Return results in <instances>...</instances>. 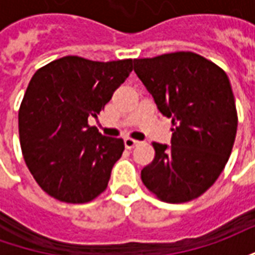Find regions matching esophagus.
I'll list each match as a JSON object with an SVG mask.
<instances>
[{
	"label": "esophagus",
	"mask_w": 255,
	"mask_h": 255,
	"mask_svg": "<svg viewBox=\"0 0 255 255\" xmlns=\"http://www.w3.org/2000/svg\"><path fill=\"white\" fill-rule=\"evenodd\" d=\"M124 144H126V147H127V149H133V147H135V146H138L139 144V140H135V139H132V138H126L124 139Z\"/></svg>",
	"instance_id": "1"
}]
</instances>
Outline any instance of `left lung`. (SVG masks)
Here are the masks:
<instances>
[{"label": "left lung", "instance_id": "obj_1", "mask_svg": "<svg viewBox=\"0 0 255 255\" xmlns=\"http://www.w3.org/2000/svg\"><path fill=\"white\" fill-rule=\"evenodd\" d=\"M133 71L175 126L171 146L153 142L154 160L142 169V182L164 202L201 197L223 172L235 142L238 113L230 79L192 52L136 58Z\"/></svg>", "mask_w": 255, "mask_h": 255}]
</instances>
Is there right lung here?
Wrapping results in <instances>:
<instances>
[{
	"label": "right lung",
	"mask_w": 255,
	"mask_h": 255,
	"mask_svg": "<svg viewBox=\"0 0 255 255\" xmlns=\"http://www.w3.org/2000/svg\"><path fill=\"white\" fill-rule=\"evenodd\" d=\"M132 63L65 56L31 78L19 109L20 146L31 175L50 197L86 203L106 190L124 142L102 136L89 119L100 115Z\"/></svg>",
	"instance_id": "1"
}]
</instances>
